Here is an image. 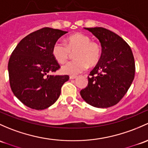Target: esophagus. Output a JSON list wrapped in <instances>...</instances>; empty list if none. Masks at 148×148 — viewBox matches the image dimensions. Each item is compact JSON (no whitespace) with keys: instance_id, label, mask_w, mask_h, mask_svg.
Returning a JSON list of instances; mask_svg holds the SVG:
<instances>
[{"instance_id":"obj_1","label":"esophagus","mask_w":148,"mask_h":148,"mask_svg":"<svg viewBox=\"0 0 148 148\" xmlns=\"http://www.w3.org/2000/svg\"><path fill=\"white\" fill-rule=\"evenodd\" d=\"M76 78H77V76H74V75L69 76V79H75Z\"/></svg>"}]
</instances>
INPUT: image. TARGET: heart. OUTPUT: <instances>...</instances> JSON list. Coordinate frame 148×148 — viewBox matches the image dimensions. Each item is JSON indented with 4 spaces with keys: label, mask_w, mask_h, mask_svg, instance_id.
Wrapping results in <instances>:
<instances>
[{
    "label": "heart",
    "mask_w": 148,
    "mask_h": 148,
    "mask_svg": "<svg viewBox=\"0 0 148 148\" xmlns=\"http://www.w3.org/2000/svg\"><path fill=\"white\" fill-rule=\"evenodd\" d=\"M75 60L66 63L62 67V72L77 75L89 66H94L101 57V47L98 42L82 32H76L66 37V45L57 42L53 45L52 54L55 61L64 64L74 54Z\"/></svg>",
    "instance_id": "obj_1"
}]
</instances>
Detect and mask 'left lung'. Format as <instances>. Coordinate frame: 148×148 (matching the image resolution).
<instances>
[{"instance_id":"1","label":"left lung","mask_w":148,"mask_h":148,"mask_svg":"<svg viewBox=\"0 0 148 148\" xmlns=\"http://www.w3.org/2000/svg\"><path fill=\"white\" fill-rule=\"evenodd\" d=\"M85 29L99 39L102 52L100 61L88 77V86L80 94L92 106H113L125 96L134 79L133 52L122 37L109 29L101 27Z\"/></svg>"}]
</instances>
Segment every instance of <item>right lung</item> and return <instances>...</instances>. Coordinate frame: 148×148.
<instances>
[{"instance_id":"add662e5","label":"right lung","mask_w":148,"mask_h":148,"mask_svg":"<svg viewBox=\"0 0 148 148\" xmlns=\"http://www.w3.org/2000/svg\"><path fill=\"white\" fill-rule=\"evenodd\" d=\"M66 31L44 27L29 34L18 44L8 62L10 88L29 108L43 110L57 101L68 75H49L60 68L52 54L53 45Z\"/></svg>"}]
</instances>
